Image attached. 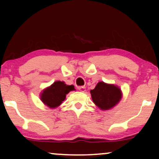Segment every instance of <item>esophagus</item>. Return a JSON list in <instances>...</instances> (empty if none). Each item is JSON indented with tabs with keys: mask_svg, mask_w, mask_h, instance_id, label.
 <instances>
[{
	"mask_svg": "<svg viewBox=\"0 0 159 159\" xmlns=\"http://www.w3.org/2000/svg\"><path fill=\"white\" fill-rule=\"evenodd\" d=\"M78 90H79L80 92L84 93L86 90V88L84 86H80V87H78Z\"/></svg>",
	"mask_w": 159,
	"mask_h": 159,
	"instance_id": "1",
	"label": "esophagus"
}]
</instances>
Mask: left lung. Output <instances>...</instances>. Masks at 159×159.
Segmentation results:
<instances>
[{
    "label": "left lung",
    "mask_w": 159,
    "mask_h": 159,
    "mask_svg": "<svg viewBox=\"0 0 159 159\" xmlns=\"http://www.w3.org/2000/svg\"><path fill=\"white\" fill-rule=\"evenodd\" d=\"M90 93L93 103L102 111L111 109L122 98V92L119 86L102 81L98 82Z\"/></svg>",
    "instance_id": "1"
}]
</instances>
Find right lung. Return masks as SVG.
<instances>
[{
    "instance_id": "add662e5",
    "label": "right lung",
    "mask_w": 159,
    "mask_h": 159,
    "mask_svg": "<svg viewBox=\"0 0 159 159\" xmlns=\"http://www.w3.org/2000/svg\"><path fill=\"white\" fill-rule=\"evenodd\" d=\"M72 90H75L74 85H67L63 81H56L40 93V98L44 105L53 109L58 107L66 99V95Z\"/></svg>"
}]
</instances>
